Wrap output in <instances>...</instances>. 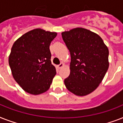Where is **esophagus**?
I'll return each mask as SVG.
<instances>
[{"label": "esophagus", "instance_id": "esophagus-1", "mask_svg": "<svg viewBox=\"0 0 123 123\" xmlns=\"http://www.w3.org/2000/svg\"><path fill=\"white\" fill-rule=\"evenodd\" d=\"M64 64L63 63H61L59 65H58L57 67L58 69H61V68H62V67H64Z\"/></svg>", "mask_w": 123, "mask_h": 123}]
</instances>
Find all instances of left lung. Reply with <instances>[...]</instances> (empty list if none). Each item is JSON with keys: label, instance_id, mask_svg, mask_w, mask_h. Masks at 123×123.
Masks as SVG:
<instances>
[{"label": "left lung", "instance_id": "left-lung-1", "mask_svg": "<svg viewBox=\"0 0 123 123\" xmlns=\"http://www.w3.org/2000/svg\"><path fill=\"white\" fill-rule=\"evenodd\" d=\"M62 37L71 55L66 87L79 96L89 94L99 86L108 70L109 49L98 34L84 28L62 32Z\"/></svg>", "mask_w": 123, "mask_h": 123}]
</instances>
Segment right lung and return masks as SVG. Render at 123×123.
<instances>
[{
    "instance_id": "right-lung-1",
    "label": "right lung",
    "mask_w": 123,
    "mask_h": 123,
    "mask_svg": "<svg viewBox=\"0 0 123 123\" xmlns=\"http://www.w3.org/2000/svg\"><path fill=\"white\" fill-rule=\"evenodd\" d=\"M57 32L35 29L20 37L12 45L9 64L12 77L28 93L47 91L56 75L51 63L50 44Z\"/></svg>"
}]
</instances>
